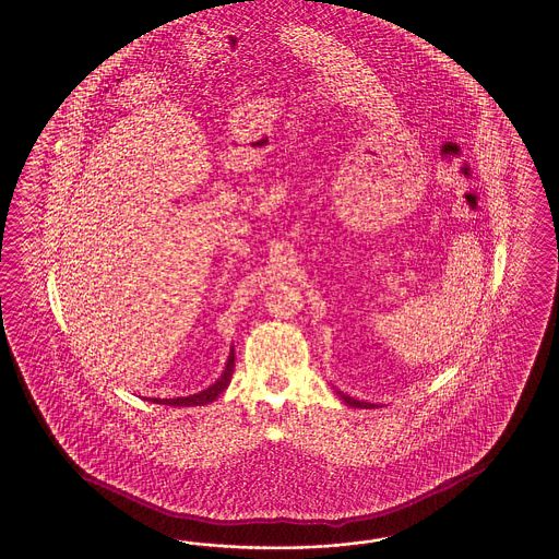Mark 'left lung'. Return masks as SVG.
Segmentation results:
<instances>
[{
  "label": "left lung",
  "instance_id": "obj_1",
  "mask_svg": "<svg viewBox=\"0 0 559 559\" xmlns=\"http://www.w3.org/2000/svg\"><path fill=\"white\" fill-rule=\"evenodd\" d=\"M340 397L344 400V404H348V406L353 407H374V404H369V402H358L355 397H350V395H346V393H342V391H336Z\"/></svg>",
  "mask_w": 559,
  "mask_h": 559
}]
</instances>
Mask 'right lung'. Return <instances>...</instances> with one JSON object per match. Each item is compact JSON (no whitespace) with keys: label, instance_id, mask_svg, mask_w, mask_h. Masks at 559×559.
I'll list each match as a JSON object with an SVG mask.
<instances>
[{"label":"right lung","instance_id":"1","mask_svg":"<svg viewBox=\"0 0 559 559\" xmlns=\"http://www.w3.org/2000/svg\"><path fill=\"white\" fill-rule=\"evenodd\" d=\"M234 353H236V350H234V346H231L229 356H227V362H225V371L221 372L219 379H217L211 388L199 391V393H194V395H187V397H169V400L150 397V402H152V404H162V406L171 407L204 406V404L215 402L221 391L227 390V385H229V381H231L234 367H236V362H234V360H236V355H234Z\"/></svg>","mask_w":559,"mask_h":559}]
</instances>
